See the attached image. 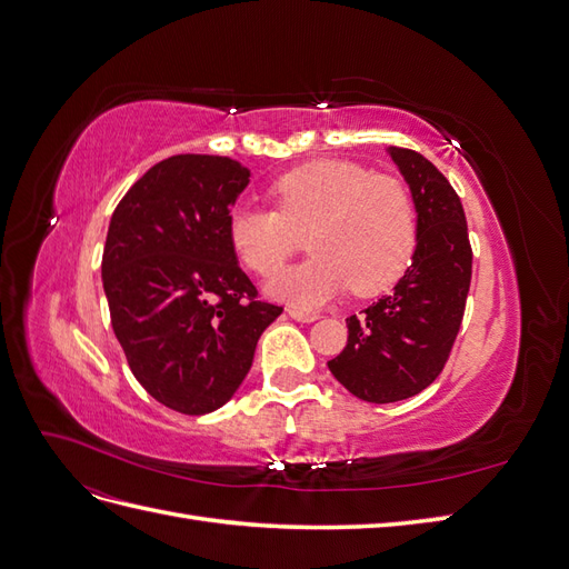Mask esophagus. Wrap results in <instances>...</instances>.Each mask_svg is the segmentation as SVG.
<instances>
[{
    "label": "esophagus",
    "instance_id": "esophagus-1",
    "mask_svg": "<svg viewBox=\"0 0 569 569\" xmlns=\"http://www.w3.org/2000/svg\"><path fill=\"white\" fill-rule=\"evenodd\" d=\"M287 313L295 318V320H299V322H313V320H318L320 316L318 313H311V311H301V308H287Z\"/></svg>",
    "mask_w": 569,
    "mask_h": 569
}]
</instances>
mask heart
Segmentation results:
<instances>
[{"instance_id": "1", "label": "heart", "mask_w": 569, "mask_h": 569, "mask_svg": "<svg viewBox=\"0 0 569 569\" xmlns=\"http://www.w3.org/2000/svg\"><path fill=\"white\" fill-rule=\"evenodd\" d=\"M272 209L239 206L228 220L230 247L251 272L270 278L306 233L315 256L274 276L272 297L320 306L351 287L356 297L382 295L403 278L418 249V206L403 180L370 168L320 159L272 180Z\"/></svg>"}]
</instances>
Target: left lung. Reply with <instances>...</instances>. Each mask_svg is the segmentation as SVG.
Segmentation results:
<instances>
[{
    "label": "left lung",
    "instance_id": "obj_1",
    "mask_svg": "<svg viewBox=\"0 0 569 569\" xmlns=\"http://www.w3.org/2000/svg\"><path fill=\"white\" fill-rule=\"evenodd\" d=\"M389 153L418 206V249L389 297L347 318V347L327 360L337 380L370 403L410 399L437 380L472 280L468 220L456 189L422 153L401 147Z\"/></svg>",
    "mask_w": 569,
    "mask_h": 569
}]
</instances>
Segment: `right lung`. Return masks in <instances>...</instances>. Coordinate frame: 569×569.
<instances>
[{"label":"right lung","instance_id":"1","mask_svg":"<svg viewBox=\"0 0 569 569\" xmlns=\"http://www.w3.org/2000/svg\"><path fill=\"white\" fill-rule=\"evenodd\" d=\"M249 170L178 153L137 180L111 216L101 274L113 335L149 396L182 416L228 403L258 337L282 313L261 301L228 239Z\"/></svg>","mask_w":569,"mask_h":569}]
</instances>
